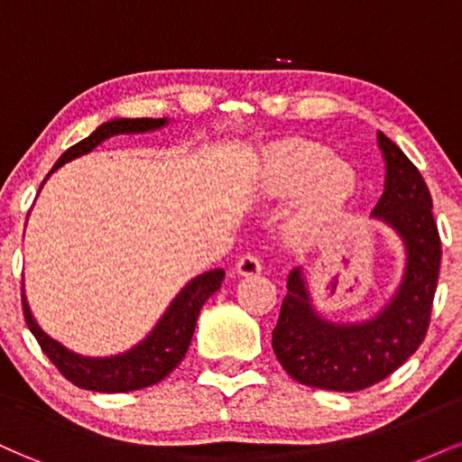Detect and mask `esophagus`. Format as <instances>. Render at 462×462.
Wrapping results in <instances>:
<instances>
[{
	"instance_id": "esophagus-1",
	"label": "esophagus",
	"mask_w": 462,
	"mask_h": 462,
	"mask_svg": "<svg viewBox=\"0 0 462 462\" xmlns=\"http://www.w3.org/2000/svg\"><path fill=\"white\" fill-rule=\"evenodd\" d=\"M236 272L241 273V275H256V273H261L263 272L261 256H258V254H254V252L243 254V256L238 258V263H236Z\"/></svg>"
}]
</instances>
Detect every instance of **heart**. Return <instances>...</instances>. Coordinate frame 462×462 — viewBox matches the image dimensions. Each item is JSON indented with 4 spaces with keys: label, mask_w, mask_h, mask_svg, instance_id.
I'll return each instance as SVG.
<instances>
[{
    "label": "heart",
    "mask_w": 462,
    "mask_h": 462,
    "mask_svg": "<svg viewBox=\"0 0 462 462\" xmlns=\"http://www.w3.org/2000/svg\"><path fill=\"white\" fill-rule=\"evenodd\" d=\"M309 187L295 227L312 232L343 213L356 190V176L346 162L315 145H286L273 153L269 167V190L273 195H295Z\"/></svg>",
    "instance_id": "obj_1"
}]
</instances>
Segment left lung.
Instances as JSON below:
<instances>
[{
    "label": "left lung",
    "mask_w": 462,
    "mask_h": 462,
    "mask_svg": "<svg viewBox=\"0 0 462 462\" xmlns=\"http://www.w3.org/2000/svg\"><path fill=\"white\" fill-rule=\"evenodd\" d=\"M386 162L384 193L374 217L395 227L406 245V272L393 301L375 319L330 323L312 310L306 282L293 269L272 346L286 374L306 386L360 391L380 383L415 354L430 326L441 267V238L432 198L419 169L378 132Z\"/></svg>",
    "instance_id": "1"
}]
</instances>
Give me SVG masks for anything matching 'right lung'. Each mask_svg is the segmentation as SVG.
<instances>
[{"mask_svg": "<svg viewBox=\"0 0 462 462\" xmlns=\"http://www.w3.org/2000/svg\"><path fill=\"white\" fill-rule=\"evenodd\" d=\"M164 124H167V119L108 121V124L99 125L91 136L69 147L58 158L51 171H56L58 167L73 161V158L82 156V153H88L93 147H97L99 143L110 139V136L124 134V132L130 134V132L156 130L162 128ZM224 269H213V272H206L195 280H190L182 289V293L171 301V306L164 312L162 319L158 321V326L153 328L150 337L141 346L113 358H84L69 352L67 347H62L60 343L41 330L39 323L34 321L28 309L23 289H21V304H23V317L30 332L34 334L45 356L56 365V369L65 375L69 383L79 386V389L99 391V393H125V391L145 389V386L161 383L162 378H167L182 363L184 354H187L190 346V338H193L201 306L206 304V300L215 291H219L221 282H224Z\"/></svg>", "mask_w": 462, "mask_h": 462, "instance_id": "obj_1", "label": "right lung"}]
</instances>
